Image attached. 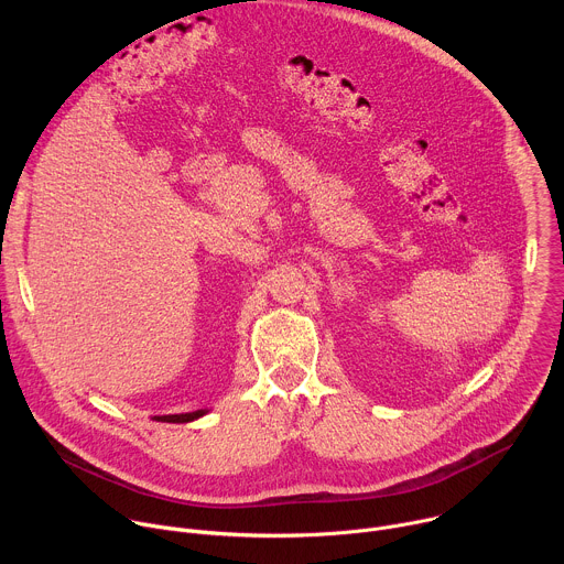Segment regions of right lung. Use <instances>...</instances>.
Segmentation results:
<instances>
[{"label":"right lung","mask_w":564,"mask_h":564,"mask_svg":"<svg viewBox=\"0 0 564 564\" xmlns=\"http://www.w3.org/2000/svg\"><path fill=\"white\" fill-rule=\"evenodd\" d=\"M209 411L207 409H200V411H194V413H181V415H155L153 420L155 422H167V424H187V422H194L203 415H207Z\"/></svg>","instance_id":"right-lung-1"}]
</instances>
